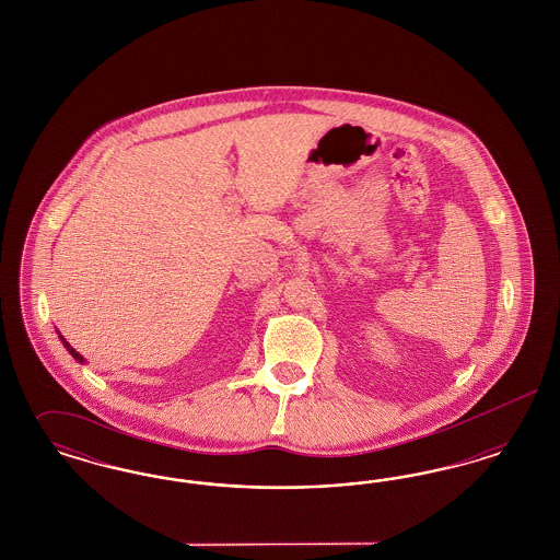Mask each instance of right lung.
Segmentation results:
<instances>
[{
    "mask_svg": "<svg viewBox=\"0 0 560 560\" xmlns=\"http://www.w3.org/2000/svg\"><path fill=\"white\" fill-rule=\"evenodd\" d=\"M60 340H62V345L67 347V350H69V352H71V354H73V357H75V359H78V361L81 363V361H83V357H81L80 352H78L75 348L71 347V345H69V342L62 338V336H60Z\"/></svg>",
    "mask_w": 560,
    "mask_h": 560,
    "instance_id": "add662e5",
    "label": "right lung"
}]
</instances>
